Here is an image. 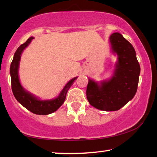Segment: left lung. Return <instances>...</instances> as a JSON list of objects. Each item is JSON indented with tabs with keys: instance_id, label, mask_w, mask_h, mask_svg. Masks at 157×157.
I'll return each instance as SVG.
<instances>
[{
	"instance_id": "8db88e82",
	"label": "left lung",
	"mask_w": 157,
	"mask_h": 157,
	"mask_svg": "<svg viewBox=\"0 0 157 157\" xmlns=\"http://www.w3.org/2000/svg\"><path fill=\"white\" fill-rule=\"evenodd\" d=\"M113 52L118 56L113 76L100 85L89 79L86 87L88 101L96 109L114 111L122 108L136 94L140 66L132 44L118 32L110 36Z\"/></svg>"
}]
</instances>
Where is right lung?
I'll return each instance as SVG.
<instances>
[{
  "label": "right lung",
  "mask_w": 157,
  "mask_h": 157,
  "mask_svg": "<svg viewBox=\"0 0 157 157\" xmlns=\"http://www.w3.org/2000/svg\"><path fill=\"white\" fill-rule=\"evenodd\" d=\"M34 37L31 36L24 44H21L15 53L13 60L10 65V76L12 91L15 99L20 102L23 106L32 113L37 115H48L56 111L61 105L63 104L67 92L70 87L73 84V82L78 78H75L70 80L64 86L63 90L60 93L59 96L56 99L49 101H41L34 97L31 94L25 91L21 85L18 77V67L20 63L21 54L22 51L30 44Z\"/></svg>",
  "instance_id": "add662e5"
}]
</instances>
